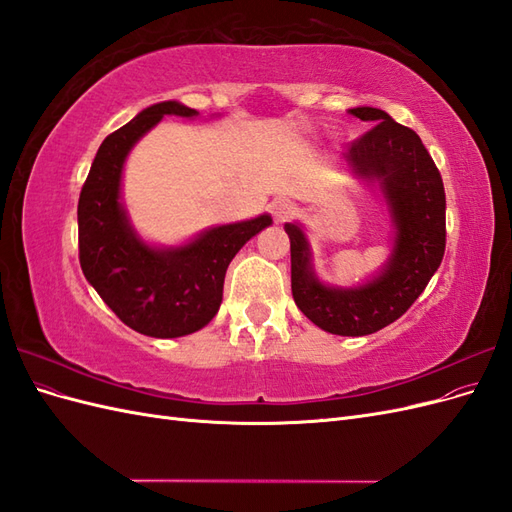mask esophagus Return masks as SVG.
<instances>
[{"mask_svg": "<svg viewBox=\"0 0 512 512\" xmlns=\"http://www.w3.org/2000/svg\"><path fill=\"white\" fill-rule=\"evenodd\" d=\"M271 213H273L275 222L282 224V222L290 220L294 213H297V205H294L292 200H286V198L275 200V203H271Z\"/></svg>", "mask_w": 512, "mask_h": 512, "instance_id": "esophagus-1", "label": "esophagus"}]
</instances>
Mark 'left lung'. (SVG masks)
Here are the masks:
<instances>
[{
  "mask_svg": "<svg viewBox=\"0 0 512 512\" xmlns=\"http://www.w3.org/2000/svg\"><path fill=\"white\" fill-rule=\"evenodd\" d=\"M348 113L374 123L342 156L350 173L380 192L391 218V250L382 267L354 286L322 282L301 222H288L292 297L316 327L361 337L389 327L425 290L446 245V198L436 164L418 134L374 106Z\"/></svg>",
  "mask_w": 512,
  "mask_h": 512,
  "instance_id": "obj_1",
  "label": "left lung"
}]
</instances>
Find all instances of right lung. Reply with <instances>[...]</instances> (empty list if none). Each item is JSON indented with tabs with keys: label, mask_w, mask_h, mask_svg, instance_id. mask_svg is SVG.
<instances>
[{
	"label": "right lung",
	"mask_w": 512,
	"mask_h": 512,
	"mask_svg": "<svg viewBox=\"0 0 512 512\" xmlns=\"http://www.w3.org/2000/svg\"><path fill=\"white\" fill-rule=\"evenodd\" d=\"M166 115L194 119L177 100L147 106L100 145L79 198V258L87 282L117 318L149 337H183L213 320L222 305L230 260L260 230L269 213L200 230L179 245L145 241L123 205V166L134 145Z\"/></svg>",
	"instance_id": "add662e5"
}]
</instances>
